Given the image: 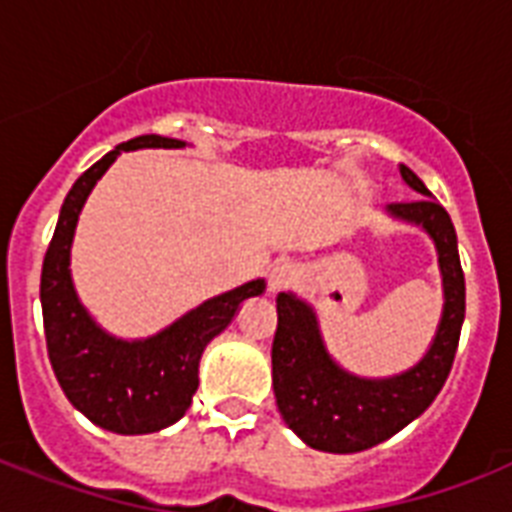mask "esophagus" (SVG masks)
Returning a JSON list of instances; mask_svg holds the SVG:
<instances>
[{"mask_svg": "<svg viewBox=\"0 0 512 512\" xmlns=\"http://www.w3.org/2000/svg\"><path fill=\"white\" fill-rule=\"evenodd\" d=\"M295 279V265L292 263H279L273 265L271 273H268V289L271 292H281V289H287Z\"/></svg>", "mask_w": 512, "mask_h": 512, "instance_id": "1", "label": "esophagus"}]
</instances>
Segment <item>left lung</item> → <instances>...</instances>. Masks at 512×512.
Wrapping results in <instances>:
<instances>
[{"label": "left lung", "mask_w": 512, "mask_h": 512, "mask_svg": "<svg viewBox=\"0 0 512 512\" xmlns=\"http://www.w3.org/2000/svg\"><path fill=\"white\" fill-rule=\"evenodd\" d=\"M401 177L420 199L388 204V212L428 233L444 279V313L436 337L412 369L382 380L345 372L324 348L311 305L292 292L276 297L279 327L271 348L276 406L289 428L319 452L353 454L388 441L433 404L452 372L465 321V276L457 233L449 212L433 199L420 177L404 164Z\"/></svg>", "instance_id": "obj_1"}]
</instances>
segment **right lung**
<instances>
[{
    "label": "right lung",
    "instance_id": "1",
    "mask_svg": "<svg viewBox=\"0 0 512 512\" xmlns=\"http://www.w3.org/2000/svg\"><path fill=\"white\" fill-rule=\"evenodd\" d=\"M183 140L140 135L119 143L68 191L42 265V316L52 372L66 398L98 428L143 436L170 428L191 406L199 388V361L207 342L223 332L265 281H247L217 295L146 340H119L95 324L71 281V241L84 201L122 151L183 148Z\"/></svg>",
    "mask_w": 512,
    "mask_h": 512
}]
</instances>
